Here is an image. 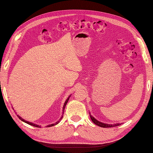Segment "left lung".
<instances>
[{
  "mask_svg": "<svg viewBox=\"0 0 153 153\" xmlns=\"http://www.w3.org/2000/svg\"><path fill=\"white\" fill-rule=\"evenodd\" d=\"M90 117L91 121L94 123L95 125H98V126H100L101 127H103V128H108V127H115V126H119V125H120L121 124H115V125H108V124H105V123H103L98 121L97 120H96L94 117H92L91 115H90Z\"/></svg>",
  "mask_w": 153,
  "mask_h": 153,
  "instance_id": "8db88e82",
  "label": "left lung"
}]
</instances>
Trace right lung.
<instances>
[{
	"label": "right lung",
	"mask_w": 153,
	"mask_h": 153,
	"mask_svg": "<svg viewBox=\"0 0 153 153\" xmlns=\"http://www.w3.org/2000/svg\"><path fill=\"white\" fill-rule=\"evenodd\" d=\"M70 97H69L67 100H66V101H65V103H64V107H63V109L64 110V109H65V105H66V104H67V103H68V100H69V99H70ZM17 116H18V117H19L21 121H24L25 123H27V124H28V125H32V126H34V127H40V126H39V125H36V124H34V123H30V122H28V121H25V120H24L23 119H22L20 117V116H19L17 115ZM62 117H63V116H62L61 117V118H60V119H59V121H58V122H56V123H53V124H52V125H49L48 126H47V127H52V126H53V125H57L58 123L60 121V120H62Z\"/></svg>",
	"instance_id": "add662e5"
}]
</instances>
